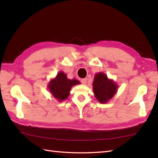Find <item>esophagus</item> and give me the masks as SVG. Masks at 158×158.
Wrapping results in <instances>:
<instances>
[{
  "label": "esophagus",
  "instance_id": "1",
  "mask_svg": "<svg viewBox=\"0 0 158 158\" xmlns=\"http://www.w3.org/2000/svg\"><path fill=\"white\" fill-rule=\"evenodd\" d=\"M87 81H88V79L85 78V79H82L81 80V82L83 83V84L85 85L86 83H87Z\"/></svg>",
  "mask_w": 158,
  "mask_h": 158
}]
</instances>
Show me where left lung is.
<instances>
[{"instance_id":"8db88e82","label":"left lung","mask_w":158,"mask_h":158,"mask_svg":"<svg viewBox=\"0 0 158 158\" xmlns=\"http://www.w3.org/2000/svg\"><path fill=\"white\" fill-rule=\"evenodd\" d=\"M93 91L97 100L105 104L113 98L117 92V83L111 79H109L105 73H96L92 83Z\"/></svg>"}]
</instances>
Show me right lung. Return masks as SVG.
Instances as JSON below:
<instances>
[{
	"label": "right lung",
	"instance_id": "1",
	"mask_svg": "<svg viewBox=\"0 0 158 158\" xmlns=\"http://www.w3.org/2000/svg\"><path fill=\"white\" fill-rule=\"evenodd\" d=\"M79 83L80 81L76 79H69L67 78L66 73L60 71L56 77L50 80L48 88L53 98L59 102H62L68 98L72 87L79 85Z\"/></svg>",
	"mask_w": 158,
	"mask_h": 158
}]
</instances>
